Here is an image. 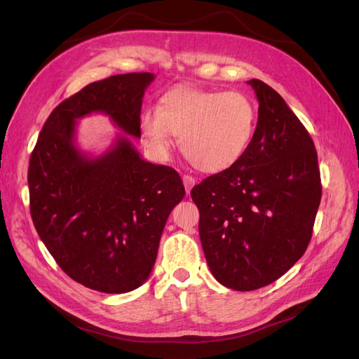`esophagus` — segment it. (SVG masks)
<instances>
[{
	"mask_svg": "<svg viewBox=\"0 0 359 359\" xmlns=\"http://www.w3.org/2000/svg\"><path fill=\"white\" fill-rule=\"evenodd\" d=\"M182 182H184V187H186L187 194H190V190H191L193 186H194V178L190 177V175H184V177H182Z\"/></svg>",
	"mask_w": 359,
	"mask_h": 359,
	"instance_id": "1",
	"label": "esophagus"
}]
</instances>
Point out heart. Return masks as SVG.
Segmentation results:
<instances>
[{
    "instance_id": "b5f03b06",
    "label": "heart",
    "mask_w": 359,
    "mask_h": 359,
    "mask_svg": "<svg viewBox=\"0 0 359 359\" xmlns=\"http://www.w3.org/2000/svg\"><path fill=\"white\" fill-rule=\"evenodd\" d=\"M257 107L241 91L177 86L161 97L158 109L144 111L140 128L157 154L168 156L173 135L193 168L219 173L243 158L255 136Z\"/></svg>"
}]
</instances>
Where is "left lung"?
Here are the masks:
<instances>
[{
  "label": "left lung",
  "instance_id": "obj_1",
  "mask_svg": "<svg viewBox=\"0 0 359 359\" xmlns=\"http://www.w3.org/2000/svg\"><path fill=\"white\" fill-rule=\"evenodd\" d=\"M255 136L243 158L191 190L206 262L233 290L273 283L311 240L322 186L313 140L276 90L259 79Z\"/></svg>",
  "mask_w": 359,
  "mask_h": 359
}]
</instances>
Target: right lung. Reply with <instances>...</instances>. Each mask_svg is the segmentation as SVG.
Instances as JSON below:
<instances>
[{
	"label": "right lung",
	"instance_id": "right-lung-1",
	"mask_svg": "<svg viewBox=\"0 0 359 359\" xmlns=\"http://www.w3.org/2000/svg\"><path fill=\"white\" fill-rule=\"evenodd\" d=\"M153 73L86 85L43 126L28 168L29 211L43 244L70 278L104 293L144 285L170 211L186 190L175 169L140 157V109ZM104 113L125 133L100 156L75 145L77 119Z\"/></svg>",
	"mask_w": 359,
	"mask_h": 359
}]
</instances>
